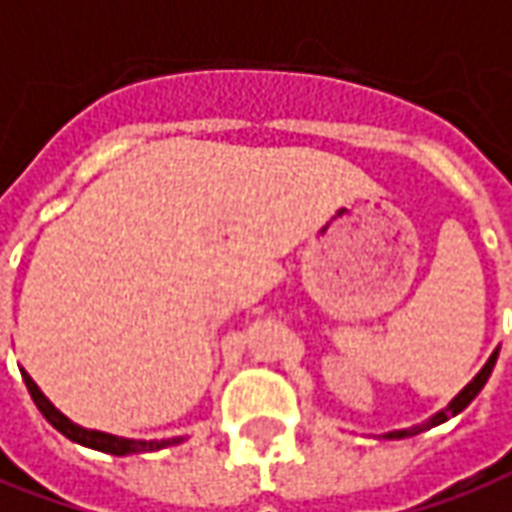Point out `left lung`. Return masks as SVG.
Returning <instances> with one entry per match:
<instances>
[{
	"label": "left lung",
	"mask_w": 512,
	"mask_h": 512,
	"mask_svg": "<svg viewBox=\"0 0 512 512\" xmlns=\"http://www.w3.org/2000/svg\"><path fill=\"white\" fill-rule=\"evenodd\" d=\"M496 357H499V349H496V352H493V355H491V360H488V363L482 366L480 374H477L474 380L468 382V385H466V388H463V391L457 393L455 402H452V405L446 407V410H441V413H438V416L432 418V421H427V424H421V427H413V430L388 432L385 438H405V435H416V432L430 430V427H435V424H443V421H446V418H449V416H457L460 410H466V407L471 405V399H474V396H477V393L482 391V385H485V382H488V377H491V371H493V363H496Z\"/></svg>",
	"instance_id": "left-lung-1"
}]
</instances>
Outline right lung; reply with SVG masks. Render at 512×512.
Wrapping results in <instances>:
<instances>
[{
	"label": "right lung",
	"instance_id": "right-lung-1",
	"mask_svg": "<svg viewBox=\"0 0 512 512\" xmlns=\"http://www.w3.org/2000/svg\"><path fill=\"white\" fill-rule=\"evenodd\" d=\"M21 377L27 382V388H30L32 402L38 405L41 413H44L46 421H49L55 430L63 432L66 438L82 443V446H91V449H99V452H107V455H138V452H157V449H166L171 443H180V438H171V441H127V438H116V435H107V432L77 427V424H71L69 418L63 416L55 405H49V399L38 391V385L32 382L30 374L21 371Z\"/></svg>",
	"mask_w": 512,
	"mask_h": 512
}]
</instances>
